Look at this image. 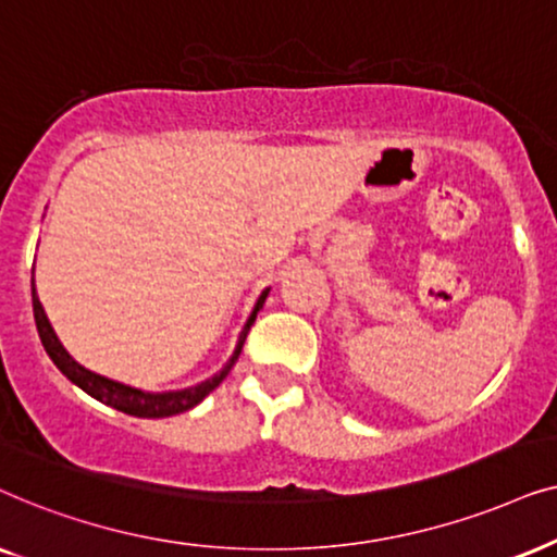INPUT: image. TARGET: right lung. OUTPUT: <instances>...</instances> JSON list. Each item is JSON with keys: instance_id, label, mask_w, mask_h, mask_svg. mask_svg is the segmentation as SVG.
I'll use <instances>...</instances> for the list:
<instances>
[{"instance_id": "obj_1", "label": "right lung", "mask_w": 557, "mask_h": 557, "mask_svg": "<svg viewBox=\"0 0 557 557\" xmlns=\"http://www.w3.org/2000/svg\"><path fill=\"white\" fill-rule=\"evenodd\" d=\"M267 293H270V287L259 295L257 306H255V310H251V315L247 318V323H244L239 341H236L232 359L226 361L224 369L213 374L211 380L196 384V387H185V389H175V392H143V389L127 387V384H122V382L107 380V376L94 374V372H88L86 367H81L78 361L73 359L69 351H65L61 341H58L53 325H50L46 310H42V306H40V298H37V293H35V283H33V310H35L37 333H40V341H42V346H46L48 356L53 359V364L61 369V372L69 376L73 384H76V387L84 389L86 395H91L94 399H99V403L114 407V410H119V412L135 414V418H170V414L185 412V410H190V407H196L203 397H209L211 392L226 380V374L232 372L236 359H239L244 338H247L251 323H255L257 310L264 306Z\"/></svg>"}]
</instances>
